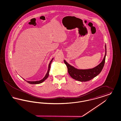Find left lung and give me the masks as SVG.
Wrapping results in <instances>:
<instances>
[{
	"label": "left lung",
	"mask_w": 121,
	"mask_h": 121,
	"mask_svg": "<svg viewBox=\"0 0 121 121\" xmlns=\"http://www.w3.org/2000/svg\"><path fill=\"white\" fill-rule=\"evenodd\" d=\"M105 54L102 62L98 66L93 69H78L74 68L68 63L65 60L64 62L66 65L68 73L70 76L76 80L80 82H86L90 81L97 76H98L102 71L104 68L105 58L107 53L106 45L105 44Z\"/></svg>",
	"instance_id": "left-lung-1"
}]
</instances>
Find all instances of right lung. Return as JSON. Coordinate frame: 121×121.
Instances as JSON below:
<instances>
[{"instance_id":"add662e5","label":"right lung","mask_w":121,"mask_h":121,"mask_svg":"<svg viewBox=\"0 0 121 121\" xmlns=\"http://www.w3.org/2000/svg\"><path fill=\"white\" fill-rule=\"evenodd\" d=\"M53 58H52V60H51V61L50 62V63H49V65H48V71H47V73L46 74V75L45 76V77L42 79H41V80L39 81H26L24 79H23L25 81H26L27 82H28L29 83H30V84H39V83H42V82H43V81H44L46 80V79L48 78V76H49V71H50V65H51V64L52 63V61L53 60Z\"/></svg>"}]
</instances>
